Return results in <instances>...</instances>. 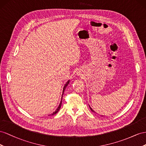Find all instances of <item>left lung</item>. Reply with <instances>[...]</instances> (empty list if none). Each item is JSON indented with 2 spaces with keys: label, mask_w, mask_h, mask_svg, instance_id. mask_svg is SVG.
I'll return each mask as SVG.
<instances>
[{
  "label": "left lung",
  "mask_w": 146,
  "mask_h": 146,
  "mask_svg": "<svg viewBox=\"0 0 146 146\" xmlns=\"http://www.w3.org/2000/svg\"><path fill=\"white\" fill-rule=\"evenodd\" d=\"M89 108H90V110H91L93 112H95V111H94V110H93L92 109V108H91V107H90V106H89ZM102 116H103V115H102Z\"/></svg>",
  "instance_id": "left-lung-1"
}]
</instances>
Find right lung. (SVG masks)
<instances>
[{
	"label": "right lung",
	"instance_id": "right-lung-1",
	"mask_svg": "<svg viewBox=\"0 0 146 146\" xmlns=\"http://www.w3.org/2000/svg\"><path fill=\"white\" fill-rule=\"evenodd\" d=\"M70 83V80H68L67 82H66V84L64 85V88H63V91H62V98H61V101H60V104H59V106H58V108H57V110L53 112V113H52V114H51V115H54V114H56V113H57L58 112V111H59V110H60V107H61V105H62V95H64V91H65V89H66V87H67V86L68 85V84Z\"/></svg>",
	"mask_w": 146,
	"mask_h": 146
}]
</instances>
